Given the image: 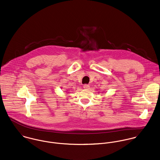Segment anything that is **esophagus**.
<instances>
[{"mask_svg":"<svg viewBox=\"0 0 160 160\" xmlns=\"http://www.w3.org/2000/svg\"><path fill=\"white\" fill-rule=\"evenodd\" d=\"M83 88H84V89H88L90 88V85L88 84H85L83 85Z\"/></svg>","mask_w":160,"mask_h":160,"instance_id":"esophagus-1","label":"esophagus"}]
</instances>
